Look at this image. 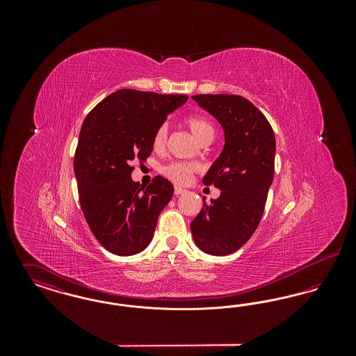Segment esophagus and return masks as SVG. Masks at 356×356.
I'll return each instance as SVG.
<instances>
[{"label":"esophagus","mask_w":356,"mask_h":356,"mask_svg":"<svg viewBox=\"0 0 356 356\" xmlns=\"http://www.w3.org/2000/svg\"><path fill=\"white\" fill-rule=\"evenodd\" d=\"M186 189L184 188H181V186H175V195L176 196H179V195H183V193H186Z\"/></svg>","instance_id":"esophagus-1"}]
</instances>
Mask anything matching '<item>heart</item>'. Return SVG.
I'll use <instances>...</instances> for the list:
<instances>
[{
	"label": "heart",
	"mask_w": 356,
	"mask_h": 356,
	"mask_svg": "<svg viewBox=\"0 0 356 356\" xmlns=\"http://www.w3.org/2000/svg\"><path fill=\"white\" fill-rule=\"evenodd\" d=\"M186 127L189 128V131L192 132L193 137L199 143L213 140L215 127L209 120L205 119L203 116H189L186 119ZM167 135H168V128L165 124H161L153 135L152 144L154 149H161L164 147V144L167 141ZM195 170H196L195 165H192L189 163L175 161V163H170L168 165H165L161 172L173 183L184 184L191 180Z\"/></svg>",
	"instance_id": "b5f03b06"
}]
</instances>
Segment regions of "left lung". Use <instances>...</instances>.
Returning a JSON list of instances; mask_svg holds the SVG:
<instances>
[{
	"label": "left lung",
	"mask_w": 356,
	"mask_h": 356,
	"mask_svg": "<svg viewBox=\"0 0 356 356\" xmlns=\"http://www.w3.org/2000/svg\"><path fill=\"white\" fill-rule=\"evenodd\" d=\"M192 99L216 118L225 144L204 176L220 196L205 203L191 222L195 244L205 254L224 256L243 247L261 220L273 181L276 141L271 124L237 95H196Z\"/></svg>",
	"instance_id": "8db88e82"
}]
</instances>
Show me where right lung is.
<instances>
[{
    "label": "right lung",
    "mask_w": 356,
    "mask_h": 356,
    "mask_svg": "<svg viewBox=\"0 0 356 356\" xmlns=\"http://www.w3.org/2000/svg\"><path fill=\"white\" fill-rule=\"evenodd\" d=\"M186 100V95L120 89L85 118L73 161L79 199L92 234L112 254H138L152 240L173 186L161 176L140 186L131 177L132 163L149 157L156 129Z\"/></svg>",
    "instance_id": "obj_1"
}]
</instances>
